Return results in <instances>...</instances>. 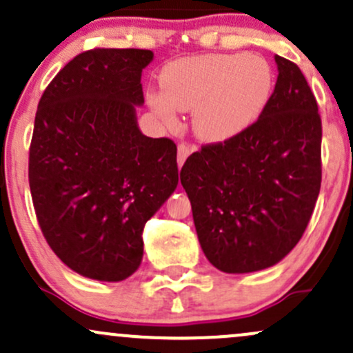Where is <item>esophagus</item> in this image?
<instances>
[{
  "mask_svg": "<svg viewBox=\"0 0 353 353\" xmlns=\"http://www.w3.org/2000/svg\"><path fill=\"white\" fill-rule=\"evenodd\" d=\"M190 152H192V148L188 144H179V148H177V164H179V168H182V164L185 163V159L190 156Z\"/></svg>",
  "mask_w": 353,
  "mask_h": 353,
  "instance_id": "34e87169",
  "label": "esophagus"
}]
</instances>
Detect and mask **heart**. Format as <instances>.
<instances>
[{"label":"heart","instance_id":"obj_1","mask_svg":"<svg viewBox=\"0 0 353 353\" xmlns=\"http://www.w3.org/2000/svg\"><path fill=\"white\" fill-rule=\"evenodd\" d=\"M163 92L148 94L151 111L165 125L177 111L190 112L194 136L228 144L249 132L265 114L275 89L270 63L249 52H217L172 61L161 71Z\"/></svg>","mask_w":353,"mask_h":353}]
</instances>
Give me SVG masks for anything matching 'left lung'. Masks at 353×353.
<instances>
[{
	"mask_svg": "<svg viewBox=\"0 0 353 353\" xmlns=\"http://www.w3.org/2000/svg\"><path fill=\"white\" fill-rule=\"evenodd\" d=\"M275 64L264 117L236 141L190 154L181 169L202 252L225 274L279 264L301 241L320 192L317 101L297 64L277 54Z\"/></svg>",
	"mask_w": 353,
	"mask_h": 353,
	"instance_id": "8db88e82",
	"label": "left lung"
}]
</instances>
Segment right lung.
I'll return each instance as SVG.
<instances>
[{"label":"right lung","instance_id":"obj_1","mask_svg":"<svg viewBox=\"0 0 353 353\" xmlns=\"http://www.w3.org/2000/svg\"><path fill=\"white\" fill-rule=\"evenodd\" d=\"M149 50H91L43 92L30 149L31 197L48 244L71 270L121 282L139 269L143 229L179 182L177 148L144 136L136 109Z\"/></svg>","mask_w":353,"mask_h":353}]
</instances>
